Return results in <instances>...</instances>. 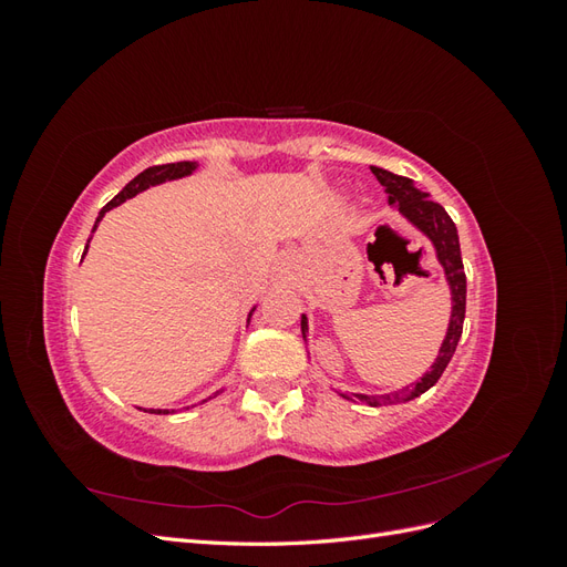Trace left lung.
Here are the masks:
<instances>
[{
  "label": "left lung",
  "mask_w": 567,
  "mask_h": 567,
  "mask_svg": "<svg viewBox=\"0 0 567 567\" xmlns=\"http://www.w3.org/2000/svg\"><path fill=\"white\" fill-rule=\"evenodd\" d=\"M371 173L385 186L388 200L398 205L400 213L411 221V225H416L433 241V246L437 250V260L442 262L444 274H447V281L452 288V300H454L447 338H444V342H442L433 369L427 371L414 388H404V390L392 392V394H381V398H373V394H350L348 398V394H342L346 400H354V402H362L369 406H388V404H402V402L419 398V394H423L427 388H433L440 381L442 371L447 369L452 354L456 352L461 331H463V317H466V274H463L456 225L447 215V210H444L440 203L427 198L425 192H419L414 182H411L409 177L392 175L383 167H371ZM300 326H302V336H305L307 333V317L305 315H302Z\"/></svg>",
  "instance_id": "left-lung-1"
}]
</instances>
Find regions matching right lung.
Segmentation results:
<instances>
[{
  "mask_svg": "<svg viewBox=\"0 0 567 567\" xmlns=\"http://www.w3.org/2000/svg\"><path fill=\"white\" fill-rule=\"evenodd\" d=\"M196 169V163H192V161H182V163H165V165H153V167H148V169H144L142 175H136L123 192H120L113 200H109L104 208H101V213H99V217H96V225H99V219L104 217L111 208H115V205H120V203H125L127 198H132V196H136L140 192H144V188H148V186H153V184H161V182H165V179H177V177H186L188 173H194ZM96 225H94V229H96ZM92 229V231H94ZM87 246H90V241H87ZM87 246H84V252H87ZM151 414H169V411H161V409H151Z\"/></svg>",
  "mask_w": 567,
  "mask_h": 567,
  "instance_id": "add662e5",
  "label": "right lung"
}]
</instances>
